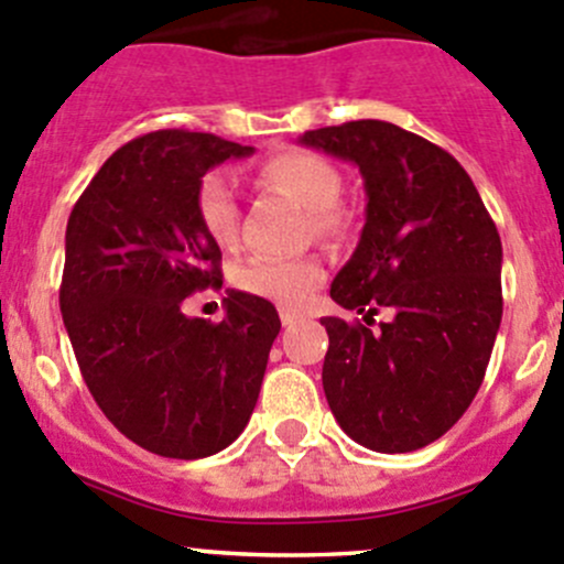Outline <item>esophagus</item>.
<instances>
[{
	"instance_id": "34e87169",
	"label": "esophagus",
	"mask_w": 564,
	"mask_h": 564,
	"mask_svg": "<svg viewBox=\"0 0 564 564\" xmlns=\"http://www.w3.org/2000/svg\"><path fill=\"white\" fill-rule=\"evenodd\" d=\"M278 314H281L283 327H292V324L303 322V318H305V314H300V311H292V308H281Z\"/></svg>"
}]
</instances>
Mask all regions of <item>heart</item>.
I'll return each mask as SVG.
<instances>
[{
	"mask_svg": "<svg viewBox=\"0 0 564 564\" xmlns=\"http://www.w3.org/2000/svg\"><path fill=\"white\" fill-rule=\"evenodd\" d=\"M259 182L283 191L314 215L318 235H335L340 215L335 209L340 198V174L316 152L286 150L267 158L259 166ZM196 215L204 231L220 248H231L240 235V204L237 185L226 172H209L196 187ZM324 270L316 259H275L253 256L237 270V286L253 297L278 305H303L322 283Z\"/></svg>",
	"mask_w": 564,
	"mask_h": 564,
	"instance_id": "heart-1",
	"label": "heart"
}]
</instances>
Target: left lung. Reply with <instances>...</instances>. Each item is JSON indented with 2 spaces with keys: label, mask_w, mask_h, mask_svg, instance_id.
<instances>
[{
  "label": "left lung",
  "mask_w": 564,
  "mask_h": 564,
  "mask_svg": "<svg viewBox=\"0 0 564 564\" xmlns=\"http://www.w3.org/2000/svg\"><path fill=\"white\" fill-rule=\"evenodd\" d=\"M300 144L349 161L366 185V226L329 297L388 311L379 329L324 316L322 384L340 429L377 453L431 445L480 390L502 322V242L464 166L382 119L318 128Z\"/></svg>",
  "instance_id": "1"
}]
</instances>
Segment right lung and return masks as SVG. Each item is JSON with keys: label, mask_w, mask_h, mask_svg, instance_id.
Returning <instances> with one entry per match:
<instances>
[{"label": "right lung", "mask_w": 564, "mask_h": 564, "mask_svg": "<svg viewBox=\"0 0 564 564\" xmlns=\"http://www.w3.org/2000/svg\"><path fill=\"white\" fill-rule=\"evenodd\" d=\"M253 147L155 130L119 147L73 207L59 308L78 368L104 414L144 451L207 458L253 414L281 318L229 292L224 322L185 316L220 281V248L196 215L202 176Z\"/></svg>", "instance_id": "1"}]
</instances>
